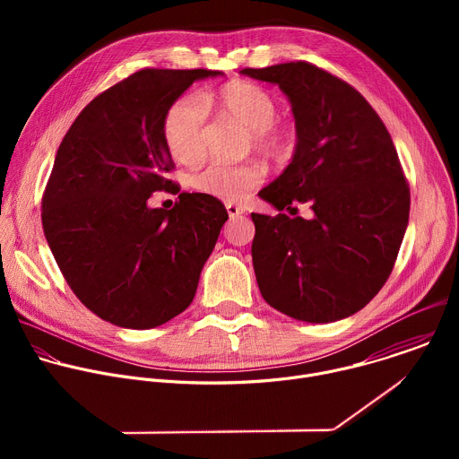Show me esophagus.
Here are the masks:
<instances>
[{"label":"esophagus","mask_w":459,"mask_h":459,"mask_svg":"<svg viewBox=\"0 0 459 459\" xmlns=\"http://www.w3.org/2000/svg\"><path fill=\"white\" fill-rule=\"evenodd\" d=\"M225 209H227V212H229V216H230V218H236V216H239V214H243V212H245V209H243V207L234 205V204H227V205H225Z\"/></svg>","instance_id":"34e87169"}]
</instances>
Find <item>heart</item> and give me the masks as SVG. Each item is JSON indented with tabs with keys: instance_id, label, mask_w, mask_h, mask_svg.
<instances>
[{
	"instance_id": "heart-1",
	"label": "heart",
	"mask_w": 459,
	"mask_h": 459,
	"mask_svg": "<svg viewBox=\"0 0 459 459\" xmlns=\"http://www.w3.org/2000/svg\"><path fill=\"white\" fill-rule=\"evenodd\" d=\"M212 108L221 119L232 121L250 134L252 147L274 160H283L294 145L290 125L276 119V98L264 87L250 82H230L218 92L202 98L185 96L167 112L163 136L172 158L192 165L204 156L205 108ZM264 181V169L257 163L209 165L190 176V185L221 202H243Z\"/></svg>"
}]
</instances>
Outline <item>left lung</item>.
<instances>
[{
	"label": "left lung",
	"instance_id": "left-lung-1",
	"mask_svg": "<svg viewBox=\"0 0 459 459\" xmlns=\"http://www.w3.org/2000/svg\"><path fill=\"white\" fill-rule=\"evenodd\" d=\"M239 74L281 89L298 138L292 161L259 190L278 216L250 214L259 292L299 321L349 317L385 285L407 230L411 192L396 147L368 101L316 65L292 61ZM296 203L310 204L315 216L281 212Z\"/></svg>",
	"mask_w": 459,
	"mask_h": 459
}]
</instances>
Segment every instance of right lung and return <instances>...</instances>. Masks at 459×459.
Returning a JSON list of instances; mask_svg holds the SVG:
<instances>
[{
	"label": "right lung",
	"instance_id": "add662e5",
	"mask_svg": "<svg viewBox=\"0 0 459 459\" xmlns=\"http://www.w3.org/2000/svg\"><path fill=\"white\" fill-rule=\"evenodd\" d=\"M220 71L143 69L96 96L65 134L41 202L56 264L78 299L123 329H154L194 299L229 214L209 194L147 205L174 163L163 123L174 101Z\"/></svg>",
	"mask_w": 459,
	"mask_h": 459
}]
</instances>
